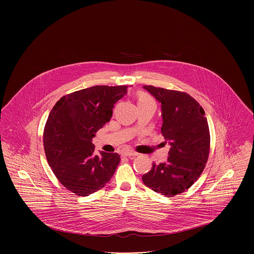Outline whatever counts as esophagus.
<instances>
[{
  "mask_svg": "<svg viewBox=\"0 0 254 254\" xmlns=\"http://www.w3.org/2000/svg\"><path fill=\"white\" fill-rule=\"evenodd\" d=\"M124 156H127V157H131V156H137L138 153H136L135 151H131V150H128V151H126L123 153Z\"/></svg>",
  "mask_w": 254,
  "mask_h": 254,
  "instance_id": "esophagus-1",
  "label": "esophagus"
}]
</instances>
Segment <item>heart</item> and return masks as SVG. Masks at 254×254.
<instances>
[{"label":"heart","instance_id":"heart-1","mask_svg":"<svg viewBox=\"0 0 254 254\" xmlns=\"http://www.w3.org/2000/svg\"><path fill=\"white\" fill-rule=\"evenodd\" d=\"M149 101H153L149 96H147L145 93H141L138 98V103H143V102H149Z\"/></svg>","mask_w":254,"mask_h":254}]
</instances>
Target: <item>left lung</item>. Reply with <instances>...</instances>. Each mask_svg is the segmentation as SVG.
I'll return each instance as SVG.
<instances>
[{
    "mask_svg": "<svg viewBox=\"0 0 254 254\" xmlns=\"http://www.w3.org/2000/svg\"><path fill=\"white\" fill-rule=\"evenodd\" d=\"M161 104V132L169 142L168 161L152 165L142 180L155 192L172 197L190 189L205 169L209 153V130L205 111L185 92L144 85Z\"/></svg>",
    "mask_w": 254,
    "mask_h": 254,
    "instance_id": "1",
    "label": "left lung"
}]
</instances>
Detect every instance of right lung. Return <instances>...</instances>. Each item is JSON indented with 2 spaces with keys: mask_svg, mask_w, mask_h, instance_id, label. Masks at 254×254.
Instances as JSON below:
<instances>
[{
  "mask_svg": "<svg viewBox=\"0 0 254 254\" xmlns=\"http://www.w3.org/2000/svg\"><path fill=\"white\" fill-rule=\"evenodd\" d=\"M127 85H95L62 97L51 109L44 130L49 166L61 184L78 196L105 187L120 163L118 153H94L92 139L112 117Z\"/></svg>",
  "mask_w": 254,
  "mask_h": 254,
  "instance_id": "1",
  "label": "right lung"
}]
</instances>
